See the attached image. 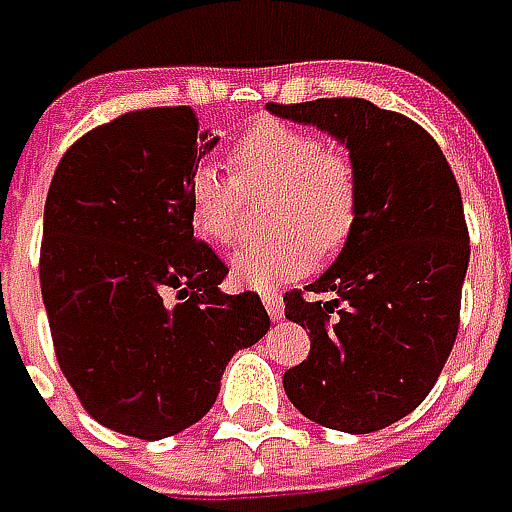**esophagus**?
<instances>
[{
    "label": "esophagus",
    "instance_id": "34e87169",
    "mask_svg": "<svg viewBox=\"0 0 512 512\" xmlns=\"http://www.w3.org/2000/svg\"><path fill=\"white\" fill-rule=\"evenodd\" d=\"M262 302H265V308H268L270 320H282V314H285V305H282V296L273 294V291H268V294H262Z\"/></svg>",
    "mask_w": 512,
    "mask_h": 512
}]
</instances>
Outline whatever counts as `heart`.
<instances>
[{"instance_id":"b5f03b06","label":"heart","mask_w":512,"mask_h":512,"mask_svg":"<svg viewBox=\"0 0 512 512\" xmlns=\"http://www.w3.org/2000/svg\"><path fill=\"white\" fill-rule=\"evenodd\" d=\"M227 155L233 175L210 164L192 169L187 207L201 239L230 247L242 236L244 192L273 190L268 224L276 233L230 259L239 285L270 288L343 250L360 216V172L345 149L291 123L259 120Z\"/></svg>"}]
</instances>
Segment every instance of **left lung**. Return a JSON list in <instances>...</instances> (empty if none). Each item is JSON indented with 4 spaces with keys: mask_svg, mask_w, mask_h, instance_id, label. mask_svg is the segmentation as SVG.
Segmentation results:
<instances>
[{
    "mask_svg": "<svg viewBox=\"0 0 512 512\" xmlns=\"http://www.w3.org/2000/svg\"><path fill=\"white\" fill-rule=\"evenodd\" d=\"M345 143L360 172V216L337 262L285 294L308 328V357L285 371L296 409L320 426L386 429L432 392L458 322L470 233L458 181L435 138L363 97L268 103Z\"/></svg>",
    "mask_w": 512,
    "mask_h": 512,
    "instance_id": "left-lung-1",
    "label": "left lung"
}]
</instances>
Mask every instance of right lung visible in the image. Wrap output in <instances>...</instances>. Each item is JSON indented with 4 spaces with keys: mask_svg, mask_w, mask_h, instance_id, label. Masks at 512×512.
I'll return each mask as SVG.
<instances>
[{
    "mask_svg": "<svg viewBox=\"0 0 512 512\" xmlns=\"http://www.w3.org/2000/svg\"><path fill=\"white\" fill-rule=\"evenodd\" d=\"M190 106L115 117L51 178L39 285L57 363L91 418L158 441L216 403L230 357L268 334L259 294L192 236L187 184L207 143Z\"/></svg>",
    "mask_w": 512,
    "mask_h": 512,
    "instance_id": "1",
    "label": "right lung"
}]
</instances>
